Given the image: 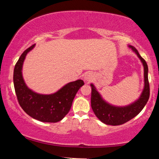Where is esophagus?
Instances as JSON below:
<instances>
[{
	"label": "esophagus",
	"mask_w": 159,
	"mask_h": 159,
	"mask_svg": "<svg viewBox=\"0 0 159 159\" xmlns=\"http://www.w3.org/2000/svg\"><path fill=\"white\" fill-rule=\"evenodd\" d=\"M93 78V73H90V72H87L84 76V79L86 82H90V81H92Z\"/></svg>",
	"instance_id": "esophagus-1"
}]
</instances>
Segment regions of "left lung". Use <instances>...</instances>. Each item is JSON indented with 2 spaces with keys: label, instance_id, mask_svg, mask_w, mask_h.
Here are the masks:
<instances>
[{
  "label": "left lung",
  "instance_id": "8db88e82",
  "mask_svg": "<svg viewBox=\"0 0 159 159\" xmlns=\"http://www.w3.org/2000/svg\"><path fill=\"white\" fill-rule=\"evenodd\" d=\"M129 48L138 56L143 66V89L141 94L134 102L125 106H117L107 102L93 83L91 87V107L96 117L103 123L111 125H119L125 123L136 116L147 104L149 97V84L148 81V66L138 50L129 45Z\"/></svg>",
  "mask_w": 159,
  "mask_h": 159
}]
</instances>
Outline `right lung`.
<instances>
[{
    "mask_svg": "<svg viewBox=\"0 0 159 159\" xmlns=\"http://www.w3.org/2000/svg\"><path fill=\"white\" fill-rule=\"evenodd\" d=\"M34 46L25 50L15 66L13 83L19 105L32 118L44 123H57L68 114L75 96L84 83L80 79L69 82L51 94L38 93L29 88L24 80L22 68L27 54Z\"/></svg>",
    "mask_w": 159,
    "mask_h": 159,
    "instance_id": "1",
    "label": "right lung"
}]
</instances>
